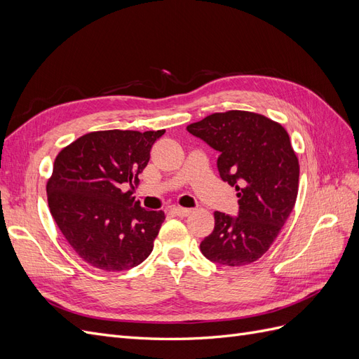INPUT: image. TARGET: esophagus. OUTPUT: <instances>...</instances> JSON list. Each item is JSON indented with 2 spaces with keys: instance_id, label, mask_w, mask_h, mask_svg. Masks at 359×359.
Wrapping results in <instances>:
<instances>
[{
  "instance_id": "34e87169",
  "label": "esophagus",
  "mask_w": 359,
  "mask_h": 359,
  "mask_svg": "<svg viewBox=\"0 0 359 359\" xmlns=\"http://www.w3.org/2000/svg\"><path fill=\"white\" fill-rule=\"evenodd\" d=\"M170 211L175 215H180V217H187L191 212L190 208H182V206H173Z\"/></svg>"
}]
</instances>
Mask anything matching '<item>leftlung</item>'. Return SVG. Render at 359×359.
<instances>
[{"mask_svg":"<svg viewBox=\"0 0 359 359\" xmlns=\"http://www.w3.org/2000/svg\"><path fill=\"white\" fill-rule=\"evenodd\" d=\"M187 132L219 151L220 178L240 198L236 217L214 212L215 226L201 243L202 255L226 266L255 262L274 243L297 201L299 165L287 132L245 111L208 115L187 126Z\"/></svg>","mask_w":359,"mask_h":359,"instance_id":"left-lung-1","label":"left lung"}]
</instances>
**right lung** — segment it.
I'll list each match as a JSON object with an SVG mask.
<instances>
[{"label": "right lung", "mask_w": 359, "mask_h": 359, "mask_svg": "<svg viewBox=\"0 0 359 359\" xmlns=\"http://www.w3.org/2000/svg\"><path fill=\"white\" fill-rule=\"evenodd\" d=\"M163 135L165 130L93 132L57 156L46 186L49 210L74 252L91 266L124 271L153 252L165 212L147 211L132 194L151 147Z\"/></svg>", "instance_id": "add662e5"}]
</instances>
